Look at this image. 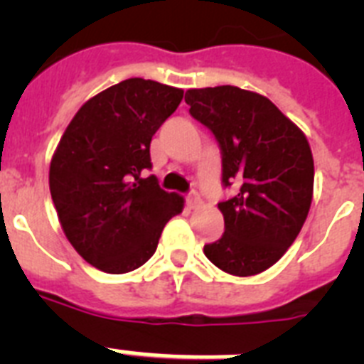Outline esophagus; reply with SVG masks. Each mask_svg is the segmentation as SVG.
Returning <instances> with one entry per match:
<instances>
[{
  "mask_svg": "<svg viewBox=\"0 0 364 364\" xmlns=\"http://www.w3.org/2000/svg\"><path fill=\"white\" fill-rule=\"evenodd\" d=\"M188 204H189V208H191V210H197V208H200V204H202L200 195H198L197 191L189 193V195H188Z\"/></svg>",
  "mask_w": 364,
  "mask_h": 364,
  "instance_id": "obj_1",
  "label": "esophagus"
}]
</instances>
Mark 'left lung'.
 Returning <instances> with one entry per match:
<instances>
[{
    "label": "left lung",
    "instance_id": "1",
    "mask_svg": "<svg viewBox=\"0 0 364 364\" xmlns=\"http://www.w3.org/2000/svg\"><path fill=\"white\" fill-rule=\"evenodd\" d=\"M189 114L213 133L222 154L218 202L224 235L205 244L222 272L250 277L273 266L297 239L314 195V156L297 125L266 96L233 85L189 89Z\"/></svg>",
    "mask_w": 364,
    "mask_h": 364
}]
</instances>
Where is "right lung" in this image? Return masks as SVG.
Returning <instances> with one entry per match:
<instances>
[{
  "label": "right lung",
  "instance_id": "obj_1",
  "mask_svg": "<svg viewBox=\"0 0 364 364\" xmlns=\"http://www.w3.org/2000/svg\"><path fill=\"white\" fill-rule=\"evenodd\" d=\"M184 91L129 78L92 96L67 125L50 160L49 186L73 247L95 268L127 273L146 264L184 198L164 191L151 169L153 134Z\"/></svg>",
  "mask_w": 364,
  "mask_h": 364
}]
</instances>
